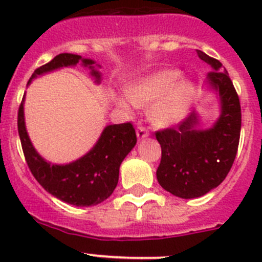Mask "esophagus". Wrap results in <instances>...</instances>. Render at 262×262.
Instances as JSON below:
<instances>
[{
	"instance_id": "esophagus-1",
	"label": "esophagus",
	"mask_w": 262,
	"mask_h": 262,
	"mask_svg": "<svg viewBox=\"0 0 262 262\" xmlns=\"http://www.w3.org/2000/svg\"><path fill=\"white\" fill-rule=\"evenodd\" d=\"M148 136H149V132L144 126H138V129H137V137H138V139H144Z\"/></svg>"
}]
</instances>
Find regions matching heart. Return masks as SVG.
Returning <instances> with one entry per match:
<instances>
[{"label":"heart","mask_w":262,"mask_h":262,"mask_svg":"<svg viewBox=\"0 0 262 262\" xmlns=\"http://www.w3.org/2000/svg\"><path fill=\"white\" fill-rule=\"evenodd\" d=\"M179 70H161L142 77L126 90V96L114 95V102L129 110L132 104L148 107V118L157 126H170L181 121L195 99L191 81L180 77Z\"/></svg>","instance_id":"obj_1"}]
</instances>
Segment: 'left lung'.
I'll use <instances>...</instances> for the list:
<instances>
[{
	"label": "left lung",
	"instance_id": "1",
	"mask_svg": "<svg viewBox=\"0 0 262 262\" xmlns=\"http://www.w3.org/2000/svg\"><path fill=\"white\" fill-rule=\"evenodd\" d=\"M196 53L212 67L207 83L219 96L221 115L208 129L198 128L199 114L192 113L175 128L156 132L162 149L157 180L182 199L203 196L222 184L236 158L241 133V105L228 72L218 59Z\"/></svg>",
	"mask_w": 262,
	"mask_h": 262
}]
</instances>
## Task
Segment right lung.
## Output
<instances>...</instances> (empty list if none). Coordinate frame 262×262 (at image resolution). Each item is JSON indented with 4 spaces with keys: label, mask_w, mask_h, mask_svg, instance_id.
<instances>
[{
    "label": "right lung",
    "mask_w": 262,
    "mask_h": 262,
    "mask_svg": "<svg viewBox=\"0 0 262 262\" xmlns=\"http://www.w3.org/2000/svg\"><path fill=\"white\" fill-rule=\"evenodd\" d=\"M82 64L89 68L90 75L96 83L101 82V66L81 55L62 53L49 63L36 68L28 84L44 73L63 67H76ZM23 97L17 114V129L26 163L36 181L57 199L76 205L91 207L100 204L113 194L119 180L121 162L137 143L136 130L130 123L113 124L105 126L99 141L84 156L66 165H55L44 160L31 143L26 132L24 118Z\"/></svg>",
    "instance_id": "1"
}]
</instances>
